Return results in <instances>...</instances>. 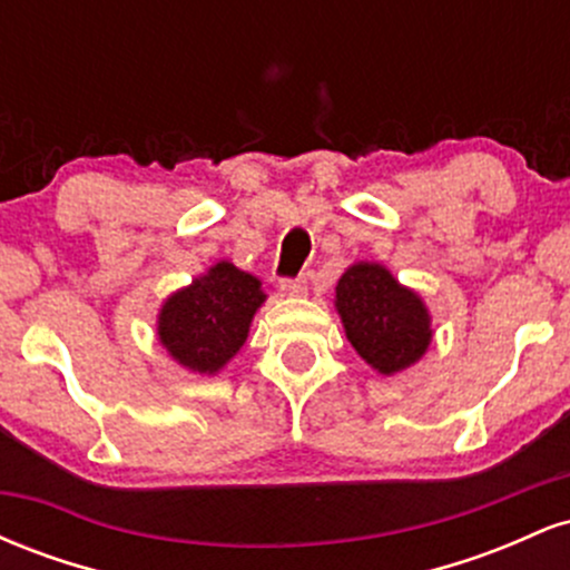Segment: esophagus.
Instances as JSON below:
<instances>
[{
	"label": "esophagus",
	"mask_w": 570,
	"mask_h": 570,
	"mask_svg": "<svg viewBox=\"0 0 570 570\" xmlns=\"http://www.w3.org/2000/svg\"><path fill=\"white\" fill-rule=\"evenodd\" d=\"M281 292L289 294V297H299V294L307 292V278L305 276L284 278V281H281Z\"/></svg>",
	"instance_id": "34e87169"
}]
</instances>
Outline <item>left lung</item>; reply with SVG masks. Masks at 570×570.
I'll list each match as a JSON object with an SVG mask.
<instances>
[{"instance_id": "left-lung-1", "label": "left lung", "mask_w": 570, "mask_h": 570, "mask_svg": "<svg viewBox=\"0 0 570 570\" xmlns=\"http://www.w3.org/2000/svg\"><path fill=\"white\" fill-rule=\"evenodd\" d=\"M337 313L364 362L383 375L410 367L431 343L429 311L381 265H353L337 281Z\"/></svg>"}]
</instances>
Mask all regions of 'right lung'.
Masks as SVG:
<instances>
[{"instance_id": "obj_1", "label": "right lung", "mask_w": 570, "mask_h": 570, "mask_svg": "<svg viewBox=\"0 0 570 570\" xmlns=\"http://www.w3.org/2000/svg\"><path fill=\"white\" fill-rule=\"evenodd\" d=\"M263 303L257 278L219 263L168 297L158 322L160 343L187 370L214 375L246 343L248 324Z\"/></svg>"}]
</instances>
